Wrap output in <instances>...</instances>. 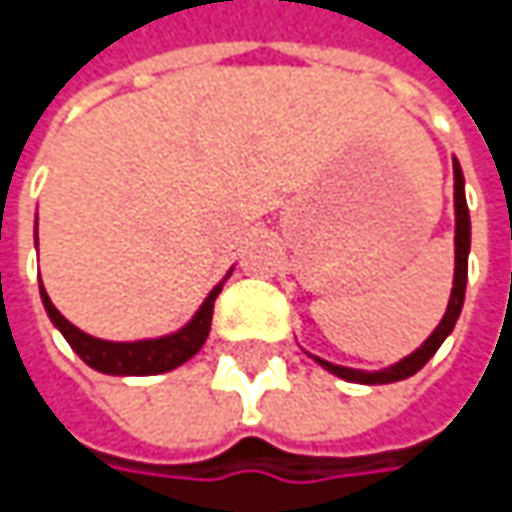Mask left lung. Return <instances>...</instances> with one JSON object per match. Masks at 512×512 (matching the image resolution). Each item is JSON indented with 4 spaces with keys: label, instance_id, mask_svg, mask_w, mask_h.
<instances>
[{
    "label": "left lung",
    "instance_id": "8db88e82",
    "mask_svg": "<svg viewBox=\"0 0 512 512\" xmlns=\"http://www.w3.org/2000/svg\"><path fill=\"white\" fill-rule=\"evenodd\" d=\"M453 205H456V273H453V290H450V305H447V313L442 316L439 327L430 333V339L416 350L410 353L402 362L390 364L384 370H376V373H367V370H353V367H339V364H330L325 359H316L325 370H330L333 376H339L344 382H356V384H390V382H402L407 376L419 373L424 364L433 359V353L442 347V342L450 336V330L456 327V319L462 313L464 305V287H467V253H470V213H467V199H464V176L459 162L453 159Z\"/></svg>",
    "mask_w": 512,
    "mask_h": 512
}]
</instances>
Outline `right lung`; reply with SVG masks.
I'll return each instance as SVG.
<instances>
[{
	"label": "right lung",
	"mask_w": 512,
	"mask_h": 512,
	"mask_svg": "<svg viewBox=\"0 0 512 512\" xmlns=\"http://www.w3.org/2000/svg\"><path fill=\"white\" fill-rule=\"evenodd\" d=\"M39 290H42V302H45L50 322L62 330V336L79 353L82 362L90 364L99 373H110V376H153V373H168L173 367L185 364L190 356H196L202 350L207 333H210V322H213V302H216L222 285L210 290L205 305L199 307V313L179 333H170L162 339H142V342H105V339L82 333L53 307L42 282H39Z\"/></svg>",
	"instance_id": "add662e5"
}]
</instances>
